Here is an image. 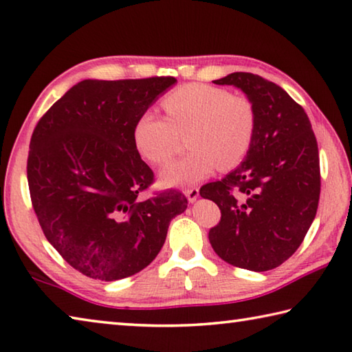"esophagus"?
I'll return each instance as SVG.
<instances>
[{
	"label": "esophagus",
	"instance_id": "1",
	"mask_svg": "<svg viewBox=\"0 0 352 352\" xmlns=\"http://www.w3.org/2000/svg\"><path fill=\"white\" fill-rule=\"evenodd\" d=\"M184 195H186L189 203H194V201L197 200V198H198V195H200V192H198L197 188H190V189L184 190Z\"/></svg>",
	"mask_w": 352,
	"mask_h": 352
}]
</instances>
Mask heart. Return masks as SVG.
<instances>
[{
	"mask_svg": "<svg viewBox=\"0 0 352 352\" xmlns=\"http://www.w3.org/2000/svg\"><path fill=\"white\" fill-rule=\"evenodd\" d=\"M162 106L166 118L152 111L143 112L133 124L132 140L142 158L162 166L174 157L180 135L188 132L190 151L162 170L160 182L164 186H190L219 166L232 169L248 154L255 112L243 95L209 85H186L166 95Z\"/></svg>",
	"mask_w": 352,
	"mask_h": 352,
	"instance_id": "obj_1",
	"label": "heart"
}]
</instances>
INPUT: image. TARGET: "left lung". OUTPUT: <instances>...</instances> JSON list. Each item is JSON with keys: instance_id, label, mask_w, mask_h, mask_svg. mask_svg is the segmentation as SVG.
Segmentation results:
<instances>
[{"instance_id": "1", "label": "left lung", "mask_w": 352, "mask_h": 352, "mask_svg": "<svg viewBox=\"0 0 352 352\" xmlns=\"http://www.w3.org/2000/svg\"><path fill=\"white\" fill-rule=\"evenodd\" d=\"M212 82L246 94L255 127L241 164L200 190L221 210L220 223L209 231L210 246L229 265L270 271L297 251L316 219L317 140L303 107L276 82L248 72Z\"/></svg>"}]
</instances>
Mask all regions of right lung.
I'll return each mask as SVG.
<instances>
[{
  "label": "right lung",
  "mask_w": 352,
  "mask_h": 352,
  "mask_svg": "<svg viewBox=\"0 0 352 352\" xmlns=\"http://www.w3.org/2000/svg\"><path fill=\"white\" fill-rule=\"evenodd\" d=\"M177 80H82L38 121L28 182L44 235L67 263L113 282L144 270L170 220L188 208L178 190L148 200L154 172L133 146L137 118Z\"/></svg>",
  "instance_id": "right-lung-1"
}]
</instances>
